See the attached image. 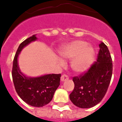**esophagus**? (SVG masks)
<instances>
[{
	"label": "esophagus",
	"instance_id": "1",
	"mask_svg": "<svg viewBox=\"0 0 122 122\" xmlns=\"http://www.w3.org/2000/svg\"><path fill=\"white\" fill-rule=\"evenodd\" d=\"M69 79V77L66 74H63L61 76V80L62 82H64V81H66L67 80Z\"/></svg>",
	"mask_w": 122,
	"mask_h": 122
}]
</instances>
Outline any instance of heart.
Returning a JSON list of instances; mask_svg holds the SVG:
<instances>
[{"label":"heart","mask_w":122,"mask_h":122,"mask_svg":"<svg viewBox=\"0 0 122 122\" xmlns=\"http://www.w3.org/2000/svg\"><path fill=\"white\" fill-rule=\"evenodd\" d=\"M59 54L62 58L72 59L71 62L72 69L76 73H82L86 71L93 63L95 51L86 42L76 40L63 46Z\"/></svg>","instance_id":"heart-1"}]
</instances>
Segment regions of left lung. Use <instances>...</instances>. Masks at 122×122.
Returning a JSON list of instances; mask_svg holds the SVG:
<instances>
[{
  "mask_svg": "<svg viewBox=\"0 0 122 122\" xmlns=\"http://www.w3.org/2000/svg\"><path fill=\"white\" fill-rule=\"evenodd\" d=\"M97 61L87 71L72 80L74 88L69 95L72 102L82 108H92L101 101L107 92L112 74V60L107 46L99 44Z\"/></svg>",
  "mask_w": 122,
  "mask_h": 122,
  "instance_id": "1",
  "label": "left lung"
}]
</instances>
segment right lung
Instances as JSON below:
<instances>
[{"mask_svg": "<svg viewBox=\"0 0 122 122\" xmlns=\"http://www.w3.org/2000/svg\"><path fill=\"white\" fill-rule=\"evenodd\" d=\"M37 39L36 35L21 43L15 55L12 67V79L15 89L20 98L28 105L42 107L52 100L54 93L60 85L61 74H46L40 77L25 76L20 71L17 57L25 46Z\"/></svg>", "mask_w": 122, "mask_h": 122, "instance_id": "add662e5", "label": "right lung"}]
</instances>
